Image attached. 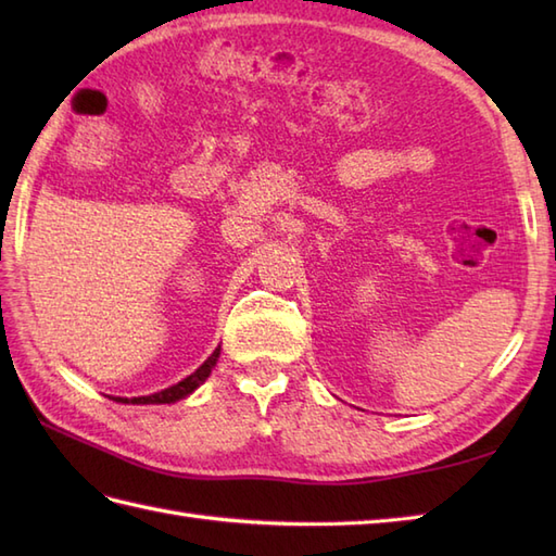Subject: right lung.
<instances>
[{
  "label": "right lung",
  "mask_w": 556,
  "mask_h": 556,
  "mask_svg": "<svg viewBox=\"0 0 556 556\" xmlns=\"http://www.w3.org/2000/svg\"><path fill=\"white\" fill-rule=\"evenodd\" d=\"M217 358H219V346L212 351V356L203 365H200L195 372L188 375L186 380H181V382H176V384H172L167 389H162V392L148 394V396H134V399H126V396H110V399L116 401V404H136V406L138 404H174V401H181L188 394H193L195 389L207 380L212 368H215V365H217Z\"/></svg>",
  "instance_id": "add662e5"
}]
</instances>
